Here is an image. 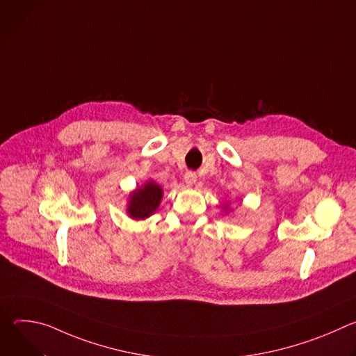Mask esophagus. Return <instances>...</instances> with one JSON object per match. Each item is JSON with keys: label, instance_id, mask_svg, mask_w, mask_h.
<instances>
[{"label": "esophagus", "instance_id": "1", "mask_svg": "<svg viewBox=\"0 0 356 356\" xmlns=\"http://www.w3.org/2000/svg\"><path fill=\"white\" fill-rule=\"evenodd\" d=\"M184 181H186L187 186H193V184L197 181V175H195V172H191V170L186 172V173H184Z\"/></svg>", "mask_w": 356, "mask_h": 356}]
</instances>
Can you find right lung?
<instances>
[{"label": "right lung", "mask_w": 356, "mask_h": 356, "mask_svg": "<svg viewBox=\"0 0 356 356\" xmlns=\"http://www.w3.org/2000/svg\"><path fill=\"white\" fill-rule=\"evenodd\" d=\"M162 188L155 183H146L143 188H138L132 193V198L128 207V213L132 218L143 220L154 213L162 200Z\"/></svg>", "instance_id": "obj_1"}]
</instances>
